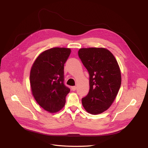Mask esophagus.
Segmentation results:
<instances>
[{
  "mask_svg": "<svg viewBox=\"0 0 148 148\" xmlns=\"http://www.w3.org/2000/svg\"><path fill=\"white\" fill-rule=\"evenodd\" d=\"M76 89H77V87H76L75 86H71V90L72 91H75L76 90Z\"/></svg>",
  "mask_w": 148,
  "mask_h": 148,
  "instance_id": "esophagus-1",
  "label": "esophagus"
}]
</instances>
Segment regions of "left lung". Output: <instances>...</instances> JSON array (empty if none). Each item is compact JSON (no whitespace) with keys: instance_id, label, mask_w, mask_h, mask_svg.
I'll return each mask as SVG.
<instances>
[{"instance_id":"obj_1","label":"left lung","mask_w":148,"mask_h":148,"mask_svg":"<svg viewBox=\"0 0 148 148\" xmlns=\"http://www.w3.org/2000/svg\"><path fill=\"white\" fill-rule=\"evenodd\" d=\"M78 56L89 75V91L82 98L88 112L99 114L112 104L121 86V73L115 58L104 48H82Z\"/></svg>"}]
</instances>
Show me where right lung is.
I'll return each instance as SVG.
<instances>
[{
  "label": "right lung",
  "mask_w": 148,
  "mask_h": 148,
  "mask_svg": "<svg viewBox=\"0 0 148 148\" xmlns=\"http://www.w3.org/2000/svg\"><path fill=\"white\" fill-rule=\"evenodd\" d=\"M69 48L54 47L40 54L32 66L30 85L38 104L49 112L61 110L70 89L64 84V64L70 54Z\"/></svg>",
  "instance_id": "right-lung-1"
}]
</instances>
